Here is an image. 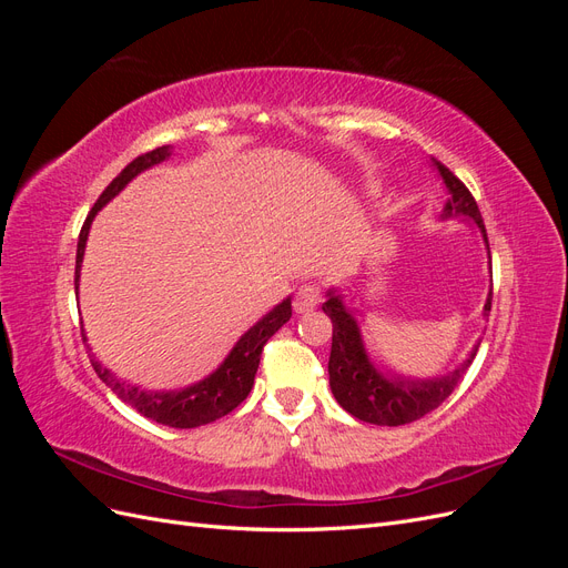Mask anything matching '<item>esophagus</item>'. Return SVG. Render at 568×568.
Here are the masks:
<instances>
[{
  "mask_svg": "<svg viewBox=\"0 0 568 568\" xmlns=\"http://www.w3.org/2000/svg\"><path fill=\"white\" fill-rule=\"evenodd\" d=\"M320 301H322L320 286H315V284H305V286H301V288L296 291V296H294V311H296L298 315L313 313L315 307L320 305Z\"/></svg>",
  "mask_w": 568,
  "mask_h": 568,
  "instance_id": "1",
  "label": "esophagus"
}]
</instances>
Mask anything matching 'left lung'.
I'll use <instances>...</instances> for the list:
<instances>
[{"label":"left lung","mask_w":568,"mask_h":568,"mask_svg":"<svg viewBox=\"0 0 568 568\" xmlns=\"http://www.w3.org/2000/svg\"><path fill=\"white\" fill-rule=\"evenodd\" d=\"M434 165L438 168V173L450 192V199L443 209V217H471L474 225L484 234V242L488 246L484 217H480V211L469 189L464 186V182L455 178L440 161H434ZM490 301L493 286L484 305L486 317L490 313ZM322 311L329 315L334 324L329 355V386L334 398L343 409L351 412L353 417L367 424L400 426L417 422L424 415H428V412H434L457 388L459 379L467 374L478 351L476 346L467 363H462L455 372L445 376H434V379H407V376H398L390 372L382 374L372 365V359L365 351L363 334H359V326L353 313L343 305L336 288L326 291Z\"/></svg>","instance_id":"8db88e82"}]
</instances>
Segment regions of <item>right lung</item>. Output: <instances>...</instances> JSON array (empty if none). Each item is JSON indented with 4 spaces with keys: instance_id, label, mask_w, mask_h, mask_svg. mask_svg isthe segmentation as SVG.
Returning <instances> with one entry per match:
<instances>
[{
    "instance_id": "obj_1",
    "label": "right lung",
    "mask_w": 568,
    "mask_h": 568,
    "mask_svg": "<svg viewBox=\"0 0 568 568\" xmlns=\"http://www.w3.org/2000/svg\"><path fill=\"white\" fill-rule=\"evenodd\" d=\"M168 156H170V146H159V149L142 153V156H136L132 163H128L123 170H120V175L104 189V194H101L99 201L92 205V211H90L88 220H84V225L80 230V239H78L75 294H78V282H80L84 244H88V234H90V225H92L94 215L104 209V205L132 178L140 175L142 170L165 161ZM288 317H291V298L282 301L261 322H255L251 329L236 341V346L225 357V363H222L211 376H205L203 382H199L194 386H186L182 390H163V393L161 390H142L140 386H130L125 382H120L115 374H111V369H106L99 363V359H94L92 348H90V359H92L94 372L99 374V379L104 382L120 400L134 407L146 419H153L156 424L173 426V428H196V426L211 424L220 417L230 415L236 405H242L246 400V395L253 388L257 365H261L263 346L270 341V336H274L282 329V326L288 322Z\"/></svg>"
}]
</instances>
